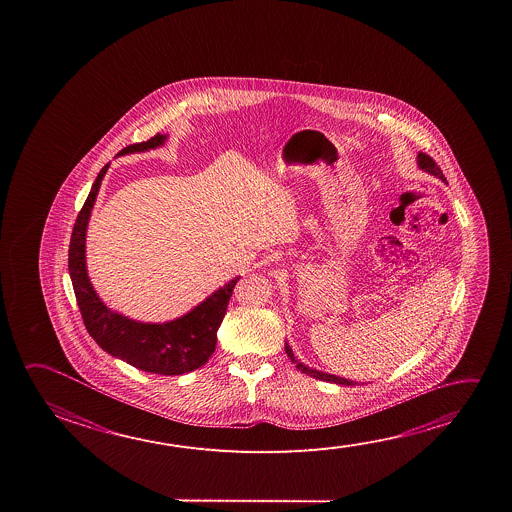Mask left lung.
<instances>
[{"label": "left lung", "instance_id": "left-lung-1", "mask_svg": "<svg viewBox=\"0 0 512 512\" xmlns=\"http://www.w3.org/2000/svg\"><path fill=\"white\" fill-rule=\"evenodd\" d=\"M418 166L419 169H425L427 173L430 175L437 176V178H441L443 182H446V178H444L443 171L441 168L437 166L436 160L432 159L430 155L427 153H418ZM285 353H287V357L291 359L294 366L300 369L302 373L305 375H310V377L319 378V380H323V382H334V384H341V386H355L357 382H353V380H346V378H339L336 375H330V373H323V371H318V369H310L309 366H305L302 362L298 361L296 357H294L293 350H291V346L285 343Z\"/></svg>", "mask_w": 512, "mask_h": 512}]
</instances>
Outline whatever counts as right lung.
<instances>
[{"mask_svg":"<svg viewBox=\"0 0 512 512\" xmlns=\"http://www.w3.org/2000/svg\"><path fill=\"white\" fill-rule=\"evenodd\" d=\"M164 141L166 135L157 134L146 143L126 146L118 155L151 150L164 144ZM107 169L109 164L96 176L93 189L78 212L69 243V277L85 328L100 344L101 350L148 373L184 375L202 368L216 350L218 328L227 314L228 302L239 277L219 287L216 293L210 294L205 302L182 318L168 323H139L107 309L89 282L85 269V232Z\"/></svg>","mask_w":512,"mask_h":512,"instance_id":"add662e5","label":"right lung"}]
</instances>
